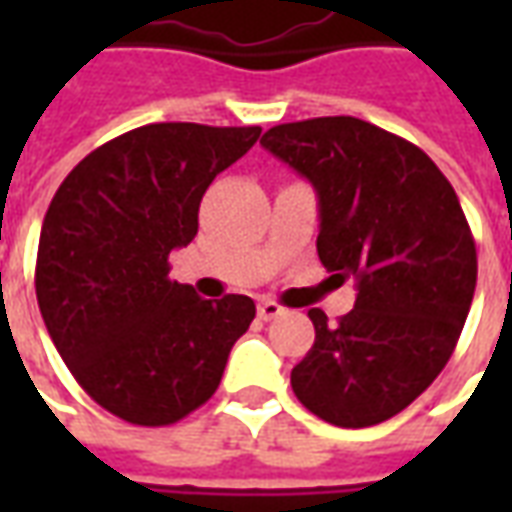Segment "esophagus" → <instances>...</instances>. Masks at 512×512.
Here are the masks:
<instances>
[{
  "label": "esophagus",
  "instance_id": "obj_1",
  "mask_svg": "<svg viewBox=\"0 0 512 512\" xmlns=\"http://www.w3.org/2000/svg\"><path fill=\"white\" fill-rule=\"evenodd\" d=\"M277 315H282V304H277V301L263 299L257 304V318H260V321H271V318H277Z\"/></svg>",
  "mask_w": 512,
  "mask_h": 512
}]
</instances>
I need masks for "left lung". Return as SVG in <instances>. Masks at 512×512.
<instances>
[{
    "instance_id": "left-lung-1",
    "label": "left lung",
    "mask_w": 512,
    "mask_h": 512,
    "mask_svg": "<svg viewBox=\"0 0 512 512\" xmlns=\"http://www.w3.org/2000/svg\"><path fill=\"white\" fill-rule=\"evenodd\" d=\"M260 145L315 186L318 257L359 290L337 323L310 310L315 343L290 386L337 428L378 425L433 384L461 337L477 285L461 202L428 153L359 117L282 123Z\"/></svg>"
}]
</instances>
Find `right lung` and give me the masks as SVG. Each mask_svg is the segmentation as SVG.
Segmentation results:
<instances>
[{"mask_svg":"<svg viewBox=\"0 0 512 512\" xmlns=\"http://www.w3.org/2000/svg\"><path fill=\"white\" fill-rule=\"evenodd\" d=\"M257 136L260 126L134 128L84 156L46 211L43 323L84 392L131 425L197 411L255 318L249 296L205 301L169 279V252L191 244L205 189Z\"/></svg>","mask_w":512,"mask_h":512,"instance_id":"1","label":"right lung"}]
</instances>
